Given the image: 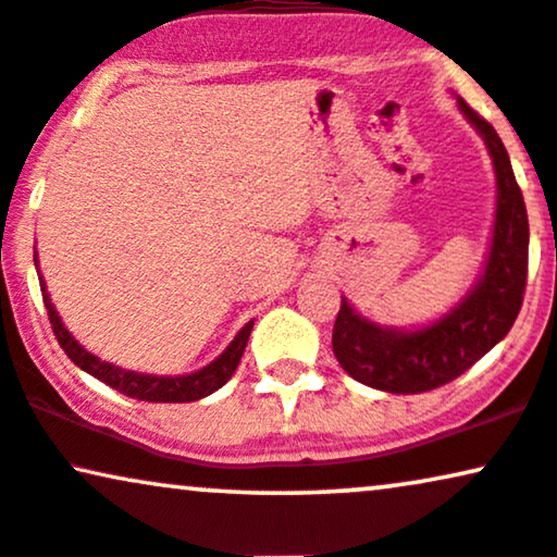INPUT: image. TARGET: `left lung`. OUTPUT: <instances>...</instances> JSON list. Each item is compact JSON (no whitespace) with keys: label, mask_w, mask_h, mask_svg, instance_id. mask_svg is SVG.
<instances>
[{"label":"left lung","mask_w":557,"mask_h":557,"mask_svg":"<svg viewBox=\"0 0 557 557\" xmlns=\"http://www.w3.org/2000/svg\"><path fill=\"white\" fill-rule=\"evenodd\" d=\"M457 104L481 131L496 169L498 200L488 262L481 283L453 313L419 331L380 329L342 298L331 336L334 355L351 377L370 388L424 393L460 377L509 334L522 308L530 257V221L522 189L494 125L466 100Z\"/></svg>","instance_id":"obj_1"}]
</instances>
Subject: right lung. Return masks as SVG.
Listing matches in <instances>:
<instances>
[{"instance_id": "right-lung-1", "label": "right lung", "mask_w": 557, "mask_h": 557, "mask_svg": "<svg viewBox=\"0 0 557 557\" xmlns=\"http://www.w3.org/2000/svg\"><path fill=\"white\" fill-rule=\"evenodd\" d=\"M35 262H38V259H35ZM40 290H44L48 321H51L55 339H59L61 349L69 355V360H72L74 364H79V368L84 372H89V375L102 380L104 385H110V388L123 393V396L149 400V404H187V400H200V398L210 396L213 391L223 388V385L231 380V375H234L236 364L242 362V355L246 349V342H249L251 326H255V321L246 323V326L236 334V339L228 344V349L223 351L218 360L210 362L208 368L193 372V375H180V377L138 375V372H131V370L115 368V364H110V362H102L100 357L89 355L87 349L79 347V342H74V336L63 329L59 313H55L53 302H51V298H48L46 285L40 287Z\"/></svg>"}]
</instances>
